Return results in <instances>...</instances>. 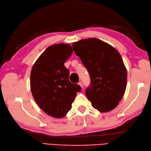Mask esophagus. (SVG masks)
<instances>
[{"label": "esophagus", "instance_id": "1", "mask_svg": "<svg viewBox=\"0 0 151 151\" xmlns=\"http://www.w3.org/2000/svg\"><path fill=\"white\" fill-rule=\"evenodd\" d=\"M78 84L81 87V88H83V83H82V82H79L78 83Z\"/></svg>", "mask_w": 151, "mask_h": 151}]
</instances>
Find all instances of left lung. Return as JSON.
<instances>
[{
	"mask_svg": "<svg viewBox=\"0 0 151 151\" xmlns=\"http://www.w3.org/2000/svg\"><path fill=\"white\" fill-rule=\"evenodd\" d=\"M72 47L91 77L87 98L99 112L110 111L118 106L127 86V72L120 54L95 38L74 42Z\"/></svg>",
	"mask_w": 151,
	"mask_h": 151,
	"instance_id": "1",
	"label": "left lung"
}]
</instances>
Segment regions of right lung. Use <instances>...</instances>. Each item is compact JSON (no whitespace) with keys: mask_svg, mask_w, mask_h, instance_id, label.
I'll return each mask as SVG.
<instances>
[{"mask_svg":"<svg viewBox=\"0 0 151 151\" xmlns=\"http://www.w3.org/2000/svg\"><path fill=\"white\" fill-rule=\"evenodd\" d=\"M72 52L69 44L51 45L41 54L31 71V90L36 103L47 115L56 118L67 115L81 90L68 80L69 71L64 66Z\"/></svg>","mask_w":151,"mask_h":151,"instance_id":"right-lung-1","label":"right lung"}]
</instances>
